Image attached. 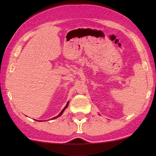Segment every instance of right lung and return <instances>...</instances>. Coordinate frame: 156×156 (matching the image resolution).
I'll use <instances>...</instances> for the list:
<instances>
[{"label":"right lung","mask_w":156,"mask_h":156,"mask_svg":"<svg viewBox=\"0 0 156 156\" xmlns=\"http://www.w3.org/2000/svg\"><path fill=\"white\" fill-rule=\"evenodd\" d=\"M68 105H69V102H67V104H66V105L65 106V107L62 109V111L60 112V113H59L58 116H56V117H54L53 119H56V118H58V117H60V116L63 114V112H64V111L66 110V108L68 107ZM36 121V120H35Z\"/></svg>","instance_id":"add662e5"}]
</instances>
